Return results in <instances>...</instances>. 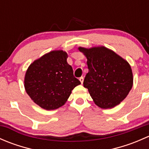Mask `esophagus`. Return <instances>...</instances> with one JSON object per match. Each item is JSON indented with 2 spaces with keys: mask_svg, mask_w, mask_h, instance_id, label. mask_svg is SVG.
<instances>
[{
  "mask_svg": "<svg viewBox=\"0 0 149 149\" xmlns=\"http://www.w3.org/2000/svg\"><path fill=\"white\" fill-rule=\"evenodd\" d=\"M79 80H80L81 83V84H83V82H84V78L83 77V76H81V77H80V78H79Z\"/></svg>",
  "mask_w": 149,
  "mask_h": 149,
  "instance_id": "esophagus-1",
  "label": "esophagus"
}]
</instances>
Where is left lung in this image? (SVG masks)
Here are the masks:
<instances>
[{"mask_svg": "<svg viewBox=\"0 0 149 149\" xmlns=\"http://www.w3.org/2000/svg\"><path fill=\"white\" fill-rule=\"evenodd\" d=\"M86 57L88 72L84 86L94 103L103 109L119 104L133 86V73L128 63L104 47H79Z\"/></svg>", "mask_w": 149, "mask_h": 149, "instance_id": "left-lung-1", "label": "left lung"}]
</instances>
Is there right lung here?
<instances>
[{"label": "right lung", "instance_id": "1", "mask_svg": "<svg viewBox=\"0 0 149 149\" xmlns=\"http://www.w3.org/2000/svg\"><path fill=\"white\" fill-rule=\"evenodd\" d=\"M67 58V53L63 50L52 51L32 63L26 70V93L43 109L51 110L62 107L72 90L81 84L73 76Z\"/></svg>", "mask_w": 149, "mask_h": 149}]
</instances>
